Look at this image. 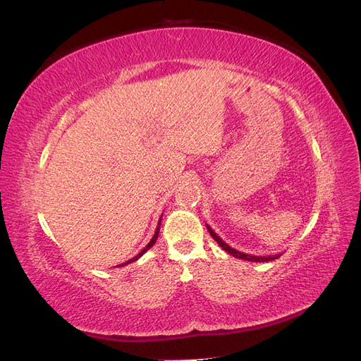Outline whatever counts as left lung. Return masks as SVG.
<instances>
[{
    "label": "left lung",
    "mask_w": 361,
    "mask_h": 361,
    "mask_svg": "<svg viewBox=\"0 0 361 361\" xmlns=\"http://www.w3.org/2000/svg\"><path fill=\"white\" fill-rule=\"evenodd\" d=\"M206 227H207V231H209V233H211V236L215 239L216 241V244L220 245L223 250H226L228 255H232L233 257H236V259H243V260H248V262H269V260H274V259H279L281 255L279 253V255H272V256H251V255H247V253H243V251H238V250H235V248H232L231 245H227L223 239L218 236L212 228L206 224Z\"/></svg>",
    "instance_id": "obj_1"
}]
</instances>
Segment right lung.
<instances>
[{"mask_svg":"<svg viewBox=\"0 0 361 361\" xmlns=\"http://www.w3.org/2000/svg\"><path fill=\"white\" fill-rule=\"evenodd\" d=\"M161 218H162V215H161ZM161 218H159V221H158V227H157V231H155V235H154V238H152L150 239V243L143 248V250H141L140 251V253L135 256V257H133V259H129L128 262H125V264H122V265H118V267H125V265H128V264H133V262H135V260H138L141 256H143L145 253H146V251L149 250V248H152V247H154V244L157 243V239H158V233H159V226H161Z\"/></svg>","mask_w":361,"mask_h":361,"instance_id":"add662e5","label":"right lung"}]
</instances>
